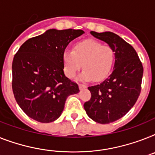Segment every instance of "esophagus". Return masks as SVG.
Instances as JSON below:
<instances>
[{
  "instance_id": "34e87169",
  "label": "esophagus",
  "mask_w": 155,
  "mask_h": 155,
  "mask_svg": "<svg viewBox=\"0 0 155 155\" xmlns=\"http://www.w3.org/2000/svg\"><path fill=\"white\" fill-rule=\"evenodd\" d=\"M79 88H80V89H85V88H86V85H83V84H79Z\"/></svg>"
}]
</instances>
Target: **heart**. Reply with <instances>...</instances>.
<instances>
[{
  "label": "heart",
  "instance_id": "1",
  "mask_svg": "<svg viewBox=\"0 0 155 155\" xmlns=\"http://www.w3.org/2000/svg\"><path fill=\"white\" fill-rule=\"evenodd\" d=\"M64 72L73 78L81 68V78L98 82L109 76L115 62V53L112 47L103 45L94 39H85L76 43L73 51L66 50L62 54Z\"/></svg>",
  "mask_w": 155,
  "mask_h": 155
}]
</instances>
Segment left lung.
<instances>
[{
    "label": "left lung",
    "mask_w": 155,
    "mask_h": 155,
    "mask_svg": "<svg viewBox=\"0 0 155 155\" xmlns=\"http://www.w3.org/2000/svg\"><path fill=\"white\" fill-rule=\"evenodd\" d=\"M90 33L115 52L112 74L100 85L88 87L91 98L84 104L89 117L105 124L120 119L134 106L141 92L143 67L132 46L119 35L110 31Z\"/></svg>",
    "instance_id": "1"
}]
</instances>
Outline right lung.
I'll return each mask as SVG.
<instances>
[{"label":"right lung","mask_w":155,"mask_h":155,"mask_svg":"<svg viewBox=\"0 0 155 155\" xmlns=\"http://www.w3.org/2000/svg\"><path fill=\"white\" fill-rule=\"evenodd\" d=\"M82 30L50 29L23 43L12 61V87L20 108L40 123L53 122L64 109L68 96L79 92L64 74L62 54Z\"/></svg>","instance_id":"1"}]
</instances>
